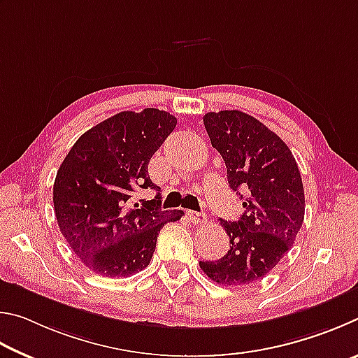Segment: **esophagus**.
<instances>
[{
	"instance_id": "34e87169",
	"label": "esophagus",
	"mask_w": 358,
	"mask_h": 358,
	"mask_svg": "<svg viewBox=\"0 0 358 358\" xmlns=\"http://www.w3.org/2000/svg\"><path fill=\"white\" fill-rule=\"evenodd\" d=\"M189 218L192 220V223L195 224H201L203 222H206V215L201 214V212H193V210H189Z\"/></svg>"
}]
</instances>
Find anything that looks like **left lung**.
Segmentation results:
<instances>
[{
	"label": "left lung",
	"mask_w": 358,
	"mask_h": 358,
	"mask_svg": "<svg viewBox=\"0 0 358 358\" xmlns=\"http://www.w3.org/2000/svg\"><path fill=\"white\" fill-rule=\"evenodd\" d=\"M203 121L227 165L229 187L245 189L247 196L239 220H220L229 236L228 253L217 261H199V267L218 285L253 283L278 264L302 228V178L286 143L256 117L223 110L208 113Z\"/></svg>",
	"instance_id": "1"
}]
</instances>
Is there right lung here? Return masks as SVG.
Segmentation results:
<instances>
[{
	"label": "right lung",
	"instance_id": "add662e5",
	"mask_svg": "<svg viewBox=\"0 0 358 358\" xmlns=\"http://www.w3.org/2000/svg\"><path fill=\"white\" fill-rule=\"evenodd\" d=\"M166 111H121L81 135L56 173L53 206L59 231L86 267L103 277H130L149 266L157 237L182 210H162L148 174L150 157L174 130Z\"/></svg>",
	"mask_w": 358,
	"mask_h": 358
}]
</instances>
